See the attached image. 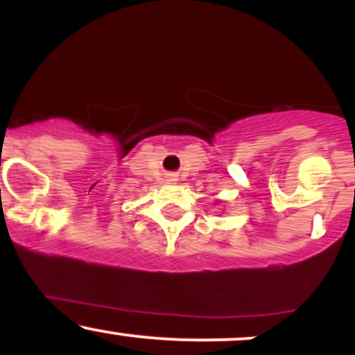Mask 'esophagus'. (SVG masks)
Returning a JSON list of instances; mask_svg holds the SVG:
<instances>
[{"label": "esophagus", "instance_id": "obj_1", "mask_svg": "<svg viewBox=\"0 0 355 355\" xmlns=\"http://www.w3.org/2000/svg\"><path fill=\"white\" fill-rule=\"evenodd\" d=\"M178 178H177V175H170L168 177V182H177Z\"/></svg>", "mask_w": 355, "mask_h": 355}]
</instances>
